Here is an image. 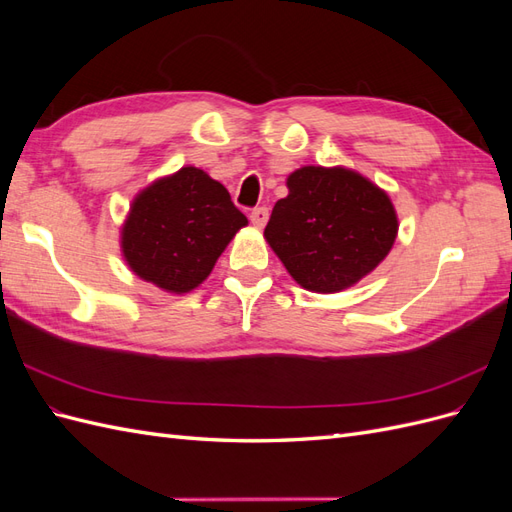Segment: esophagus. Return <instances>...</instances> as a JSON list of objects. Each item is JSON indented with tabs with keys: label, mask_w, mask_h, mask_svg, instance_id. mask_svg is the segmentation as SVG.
Here are the masks:
<instances>
[{
	"label": "esophagus",
	"mask_w": 512,
	"mask_h": 512,
	"mask_svg": "<svg viewBox=\"0 0 512 512\" xmlns=\"http://www.w3.org/2000/svg\"><path fill=\"white\" fill-rule=\"evenodd\" d=\"M250 220H252V224H254L256 228H262V226L267 224V220H269V209H267V207H256V209H252Z\"/></svg>",
	"instance_id": "1"
}]
</instances>
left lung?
Returning <instances> with one entry per match:
<instances>
[{
    "mask_svg": "<svg viewBox=\"0 0 512 512\" xmlns=\"http://www.w3.org/2000/svg\"><path fill=\"white\" fill-rule=\"evenodd\" d=\"M265 237L307 290L337 292L374 271L391 252L397 215L374 183L354 170L303 166L288 177Z\"/></svg>",
    "mask_w": 512,
    "mask_h": 512,
    "instance_id": "1",
    "label": "left lung"
}]
</instances>
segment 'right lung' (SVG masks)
Returning a JSON list of instances; mask_svg holds the SVG:
<instances>
[{"label":"right lung","instance_id":"right-lung-1","mask_svg":"<svg viewBox=\"0 0 512 512\" xmlns=\"http://www.w3.org/2000/svg\"><path fill=\"white\" fill-rule=\"evenodd\" d=\"M245 224L220 181L185 166L136 196L121 230L123 256L145 282L190 292Z\"/></svg>","mask_w":512,"mask_h":512}]
</instances>
